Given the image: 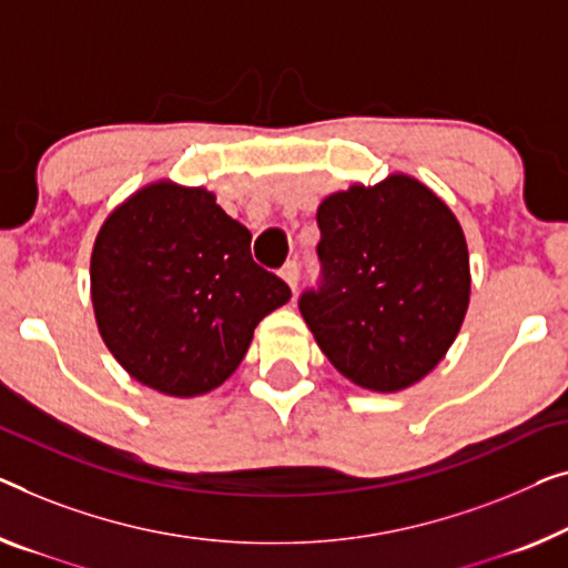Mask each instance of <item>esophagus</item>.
Returning <instances> with one entry per match:
<instances>
[{"label":"esophagus","mask_w":568,"mask_h":568,"mask_svg":"<svg viewBox=\"0 0 568 568\" xmlns=\"http://www.w3.org/2000/svg\"><path fill=\"white\" fill-rule=\"evenodd\" d=\"M281 275H283V281L291 285V291L295 293V287H298V283H301V265H298V262H295V260L285 262Z\"/></svg>","instance_id":"34e87169"}]
</instances>
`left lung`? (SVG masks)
Masks as SVG:
<instances>
[{"mask_svg": "<svg viewBox=\"0 0 568 568\" xmlns=\"http://www.w3.org/2000/svg\"><path fill=\"white\" fill-rule=\"evenodd\" d=\"M318 287L298 308L354 385L403 390L444 359L469 306L467 240L452 209L408 175L318 206Z\"/></svg>", "mask_w": 568, "mask_h": 568, "instance_id": "8db88e82", "label": "left lung"}]
</instances>
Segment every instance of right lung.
<instances>
[{"label":"right lung","mask_w":568,"mask_h":568,"mask_svg":"<svg viewBox=\"0 0 568 568\" xmlns=\"http://www.w3.org/2000/svg\"><path fill=\"white\" fill-rule=\"evenodd\" d=\"M252 234L214 193L152 183L114 209L91 255V301L116 362L152 390L224 383L291 287L252 260Z\"/></svg>","instance_id":"1"}]
</instances>
